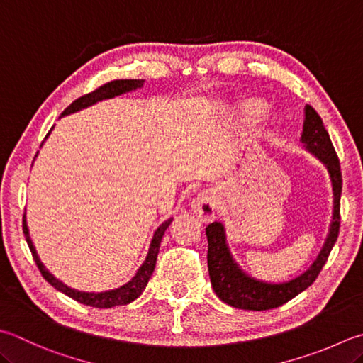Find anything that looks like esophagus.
Segmentation results:
<instances>
[{
	"mask_svg": "<svg viewBox=\"0 0 363 363\" xmlns=\"http://www.w3.org/2000/svg\"><path fill=\"white\" fill-rule=\"evenodd\" d=\"M191 210L202 223L213 221L216 211V196L213 191H202L201 194H197L191 202Z\"/></svg>",
	"mask_w": 363,
	"mask_h": 363,
	"instance_id": "esophagus-1",
	"label": "esophagus"
}]
</instances>
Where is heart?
Listing matches in <instances>:
<instances>
[{
  "mask_svg": "<svg viewBox=\"0 0 363 363\" xmlns=\"http://www.w3.org/2000/svg\"><path fill=\"white\" fill-rule=\"evenodd\" d=\"M262 112H264L262 106H257V104L250 106V113L255 115V117H259V115H262Z\"/></svg>",
  "mask_w": 363,
  "mask_h": 363,
  "instance_id": "1",
  "label": "heart"
}]
</instances>
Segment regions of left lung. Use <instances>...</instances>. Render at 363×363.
<instances>
[{
  "instance_id": "8db88e82",
  "label": "left lung",
  "mask_w": 363,
  "mask_h": 363,
  "mask_svg": "<svg viewBox=\"0 0 363 363\" xmlns=\"http://www.w3.org/2000/svg\"><path fill=\"white\" fill-rule=\"evenodd\" d=\"M302 143L305 150L324 164L329 172L333 191V215L329 229V235L316 261L302 275L286 283H265L252 278L237 265L232 259L230 251L225 243V232L223 223H211L205 229L208 240V275L211 286L216 296L224 303L234 308L264 311L278 308V306L289 302L291 298L298 296L306 288L316 281L318 275L323 270L324 264L329 259L330 251L337 242L340 234V197H341V170L338 156L335 153L329 133L325 131L323 120L311 106H305V120Z\"/></svg>"
}]
</instances>
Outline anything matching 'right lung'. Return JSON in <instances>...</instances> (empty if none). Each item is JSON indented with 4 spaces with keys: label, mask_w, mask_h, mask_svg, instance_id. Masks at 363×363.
<instances>
[{
    "label": "right lung",
    "mask_w": 363,
    "mask_h": 363,
    "mask_svg": "<svg viewBox=\"0 0 363 363\" xmlns=\"http://www.w3.org/2000/svg\"><path fill=\"white\" fill-rule=\"evenodd\" d=\"M142 85H143V80H139V79H135V80H128L126 79V80L108 82V84L99 86L98 90H94L91 93L85 94V96L75 99L69 107L65 108V112L61 113V117L74 113L77 111H82V108H85V107H90L93 104H96L98 101L111 99V98H115V96H120V94H123V93L138 90V88H140ZM49 134H47V135H49ZM172 220H174V218H169L167 221H164L160 225V228L156 229V232L153 234V238H152V243H150L148 255L145 257V261H143V264L139 267L138 273H135L131 281H128L126 284L120 286V288H117V289L104 291V292H82V291L69 288V286L61 283L58 278H55L52 273L45 269L44 264L40 262L38 252H36V250H34V245H33L31 238H30L28 225H26L25 215H23V234H25V238H26V243H28L30 250H31L34 262H36L39 272L43 273V277L45 278L47 283H50L57 291L66 294L67 297L77 300V302L84 303V305L94 306V308H112V306L128 305V303L134 302V300L138 298L140 294L143 292V289H145L148 279H150V277H152V273L155 270L156 257H158L162 235H164V232H166V229L169 228V224L172 223Z\"/></svg>",
    "instance_id": "1"
}]
</instances>
